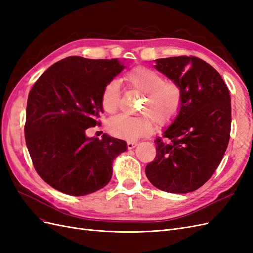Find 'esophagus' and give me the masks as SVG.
Instances as JSON below:
<instances>
[{
	"instance_id": "34e87169",
	"label": "esophagus",
	"mask_w": 253,
	"mask_h": 253,
	"mask_svg": "<svg viewBox=\"0 0 253 253\" xmlns=\"http://www.w3.org/2000/svg\"><path fill=\"white\" fill-rule=\"evenodd\" d=\"M136 145H137V142H135V141H127V142H126V147H127L128 150L134 149V148L136 147Z\"/></svg>"
}]
</instances>
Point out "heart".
<instances>
[{"instance_id":"1","label":"heart","mask_w":253,"mask_h":253,"mask_svg":"<svg viewBox=\"0 0 253 253\" xmlns=\"http://www.w3.org/2000/svg\"><path fill=\"white\" fill-rule=\"evenodd\" d=\"M129 89L143 95L138 116L118 115L108 124V131L118 138L134 140L151 134L154 121L160 126L170 125L176 119L182 104V88L177 82L166 80L164 76L145 66H135L125 75ZM120 86L116 80L108 82L102 88L100 103L105 113L118 110Z\"/></svg>"}]
</instances>
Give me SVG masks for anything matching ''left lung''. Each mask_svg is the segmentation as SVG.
Here are the masks:
<instances>
[{
  "mask_svg": "<svg viewBox=\"0 0 253 253\" xmlns=\"http://www.w3.org/2000/svg\"><path fill=\"white\" fill-rule=\"evenodd\" d=\"M155 67L182 88L181 109L155 140L156 157L145 167L156 188L189 193L210 179L227 150L231 129L230 93L218 72L194 56L156 60Z\"/></svg>",
  "mask_w": 253,
  "mask_h": 253,
  "instance_id": "8db88e82",
  "label": "left lung"
}]
</instances>
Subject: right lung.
I'll return each instance as SVG.
<instances>
[{
  "mask_svg": "<svg viewBox=\"0 0 253 253\" xmlns=\"http://www.w3.org/2000/svg\"><path fill=\"white\" fill-rule=\"evenodd\" d=\"M124 68L117 59L68 57L52 64L30 89L27 149L37 173L60 192L82 196L103 188L114 158L126 151L124 140L85 136L88 127L100 125L102 88Z\"/></svg>",
  "mask_w": 253,
  "mask_h": 253,
  "instance_id": "1",
  "label": "right lung"
}]
</instances>
